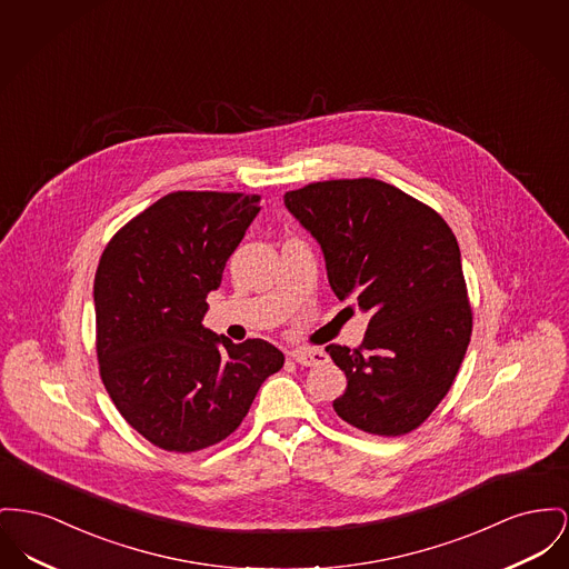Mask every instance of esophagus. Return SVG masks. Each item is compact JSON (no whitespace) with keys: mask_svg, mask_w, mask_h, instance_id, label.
<instances>
[{"mask_svg":"<svg viewBox=\"0 0 569 569\" xmlns=\"http://www.w3.org/2000/svg\"><path fill=\"white\" fill-rule=\"evenodd\" d=\"M290 357L302 366V368H318V366H322V363H327V352H322V350H295V352H290Z\"/></svg>","mask_w":569,"mask_h":569,"instance_id":"34e87169","label":"esophagus"}]
</instances>
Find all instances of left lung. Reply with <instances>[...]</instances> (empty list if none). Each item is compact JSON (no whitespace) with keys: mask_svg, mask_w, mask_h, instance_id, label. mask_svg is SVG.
<instances>
[{"mask_svg":"<svg viewBox=\"0 0 569 569\" xmlns=\"http://www.w3.org/2000/svg\"><path fill=\"white\" fill-rule=\"evenodd\" d=\"M286 206L320 242L335 297L371 316L359 348L327 346L348 378L335 412L368 435L417 430L451 389L472 333L451 228L376 178L311 182Z\"/></svg>","mask_w":569,"mask_h":569,"instance_id":"1","label":"left lung"}]
</instances>
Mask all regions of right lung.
Returning <instances> with one entry per match:
<instances>
[{
	"label": "right lung",
	"instance_id": "obj_1",
	"mask_svg": "<svg viewBox=\"0 0 569 569\" xmlns=\"http://www.w3.org/2000/svg\"><path fill=\"white\" fill-rule=\"evenodd\" d=\"M260 212V196L173 191L122 226L94 277L102 385L127 423L159 449L193 453L247 417L283 368L264 339L234 343L201 320L208 292Z\"/></svg>",
	"mask_w": 569,
	"mask_h": 569
}]
</instances>
